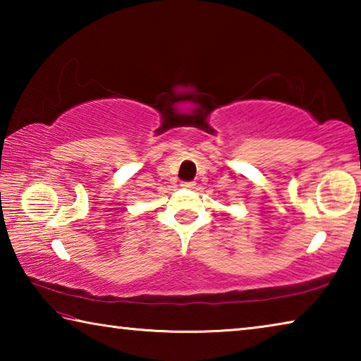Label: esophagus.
<instances>
[{"instance_id": "obj_1", "label": "esophagus", "mask_w": 361, "mask_h": 361, "mask_svg": "<svg viewBox=\"0 0 361 361\" xmlns=\"http://www.w3.org/2000/svg\"><path fill=\"white\" fill-rule=\"evenodd\" d=\"M181 186L185 189H194L195 188V183L194 181H183Z\"/></svg>"}]
</instances>
